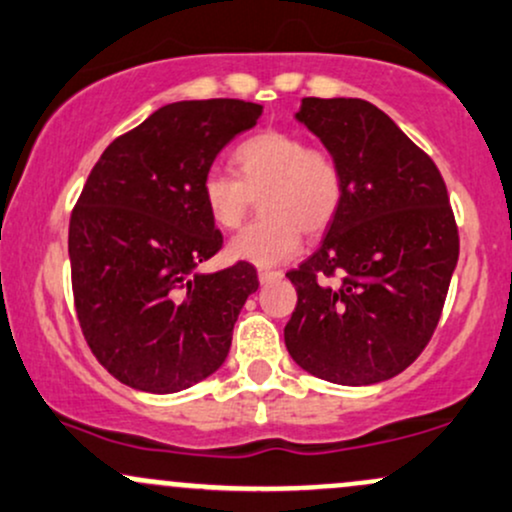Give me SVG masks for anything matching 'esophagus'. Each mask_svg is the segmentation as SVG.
<instances>
[{"mask_svg": "<svg viewBox=\"0 0 512 512\" xmlns=\"http://www.w3.org/2000/svg\"><path fill=\"white\" fill-rule=\"evenodd\" d=\"M257 276H260V284H269V281H279L284 272H279V269H260Z\"/></svg>", "mask_w": 512, "mask_h": 512, "instance_id": "34e87169", "label": "esophagus"}]
</instances>
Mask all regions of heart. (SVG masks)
Returning <instances> with one entry per match:
<instances>
[{
    "instance_id": "1",
    "label": "heart",
    "mask_w": 512,
    "mask_h": 512,
    "mask_svg": "<svg viewBox=\"0 0 512 512\" xmlns=\"http://www.w3.org/2000/svg\"><path fill=\"white\" fill-rule=\"evenodd\" d=\"M233 175L211 173L202 182V199L211 221L238 228L252 197L262 192L264 219L250 223L228 243V257L252 267H276L298 255L305 233H320L337 216L344 195L342 168L320 146L281 129H264L243 139L231 154Z\"/></svg>"
}]
</instances>
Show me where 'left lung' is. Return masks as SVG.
Wrapping results in <instances>:
<instances>
[{"instance_id":"left-lung-1","label":"left lung","mask_w":512,"mask_h":512,"mask_svg":"<svg viewBox=\"0 0 512 512\" xmlns=\"http://www.w3.org/2000/svg\"><path fill=\"white\" fill-rule=\"evenodd\" d=\"M296 120L337 158L344 195L320 248L286 274L298 293L286 349L327 383H383L416 361L440 320L460 257L448 190L373 103L303 98Z\"/></svg>"}]
</instances>
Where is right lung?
<instances>
[{
  "label": "right lung",
  "mask_w": 512,
  "mask_h": 512,
  "mask_svg": "<svg viewBox=\"0 0 512 512\" xmlns=\"http://www.w3.org/2000/svg\"><path fill=\"white\" fill-rule=\"evenodd\" d=\"M262 105L211 98L168 103L117 137L88 175L69 221L76 315L110 375L170 395L226 361L255 267L204 274L221 250L202 199L219 151L255 127Z\"/></svg>",
  "instance_id": "obj_1"
}]
</instances>
